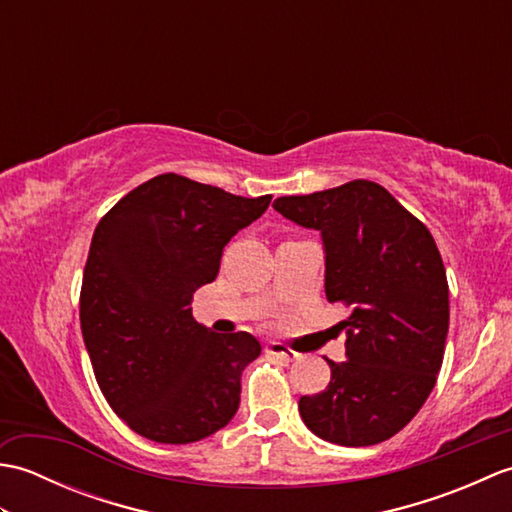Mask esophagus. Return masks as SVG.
I'll return each mask as SVG.
<instances>
[{
    "instance_id": "obj_1",
    "label": "esophagus",
    "mask_w": 512,
    "mask_h": 512,
    "mask_svg": "<svg viewBox=\"0 0 512 512\" xmlns=\"http://www.w3.org/2000/svg\"><path fill=\"white\" fill-rule=\"evenodd\" d=\"M266 354L277 356V358H284V361H292V358H297V352H295V350H290L288 345L279 343V341H270V343L266 345Z\"/></svg>"
}]
</instances>
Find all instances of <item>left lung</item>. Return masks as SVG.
<instances>
[{
    "label": "left lung",
    "instance_id": "obj_1",
    "mask_svg": "<svg viewBox=\"0 0 512 512\" xmlns=\"http://www.w3.org/2000/svg\"><path fill=\"white\" fill-rule=\"evenodd\" d=\"M275 211L321 231L325 297L350 317L345 361L301 396L306 427L341 447H372L407 427L429 398L449 332V284L433 235L385 187L352 180L275 200Z\"/></svg>",
    "mask_w": 512,
    "mask_h": 512
}]
</instances>
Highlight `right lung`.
<instances>
[{
    "mask_svg": "<svg viewBox=\"0 0 512 512\" xmlns=\"http://www.w3.org/2000/svg\"><path fill=\"white\" fill-rule=\"evenodd\" d=\"M270 200L162 173L96 226L81 332L105 400L138 436L189 444L235 416L242 372L262 345L248 332H211L189 306L193 292L217 277L224 246Z\"/></svg>",
    "mask_w": 512,
    "mask_h": 512,
    "instance_id": "right-lung-1",
    "label": "right lung"
}]
</instances>
